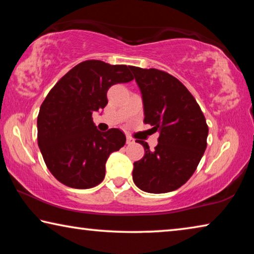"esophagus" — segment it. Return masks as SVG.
Returning a JSON list of instances; mask_svg holds the SVG:
<instances>
[{
  "label": "esophagus",
  "mask_w": 254,
  "mask_h": 254,
  "mask_svg": "<svg viewBox=\"0 0 254 254\" xmlns=\"http://www.w3.org/2000/svg\"><path fill=\"white\" fill-rule=\"evenodd\" d=\"M132 143H134V139L127 135V144H132Z\"/></svg>",
  "instance_id": "esophagus-1"
}]
</instances>
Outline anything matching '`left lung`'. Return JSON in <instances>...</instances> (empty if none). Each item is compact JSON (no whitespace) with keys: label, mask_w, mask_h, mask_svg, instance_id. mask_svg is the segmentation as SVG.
<instances>
[{"label":"left lung","mask_w":254,"mask_h":254,"mask_svg":"<svg viewBox=\"0 0 254 254\" xmlns=\"http://www.w3.org/2000/svg\"><path fill=\"white\" fill-rule=\"evenodd\" d=\"M143 100L144 123L159 132L158 145L135 161L133 182L141 190L163 194L191 177L207 147L208 127L190 92L168 72L130 66Z\"/></svg>","instance_id":"1"}]
</instances>
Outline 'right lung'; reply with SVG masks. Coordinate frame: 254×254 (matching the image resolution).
I'll use <instances>...</instances> for the list:
<instances>
[{
    "label": "right lung",
    "mask_w": 254,
    "mask_h": 254,
    "mask_svg": "<svg viewBox=\"0 0 254 254\" xmlns=\"http://www.w3.org/2000/svg\"><path fill=\"white\" fill-rule=\"evenodd\" d=\"M132 79L130 66L85 60L50 89L38 114V145L58 182L77 189L103 182L107 158L127 139L119 128L98 131L92 114L106 106L111 86Z\"/></svg>",
    "instance_id": "right-lung-1"
}]
</instances>
